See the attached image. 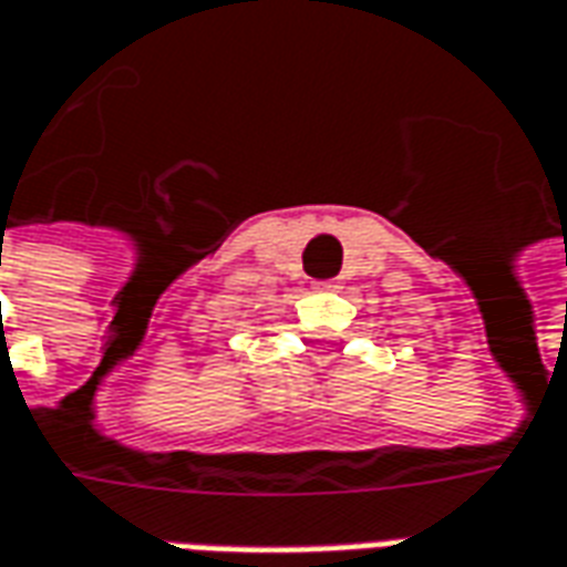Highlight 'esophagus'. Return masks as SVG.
Returning <instances> with one entry per match:
<instances>
[{
    "label": "esophagus",
    "instance_id": "esophagus-1",
    "mask_svg": "<svg viewBox=\"0 0 567 567\" xmlns=\"http://www.w3.org/2000/svg\"><path fill=\"white\" fill-rule=\"evenodd\" d=\"M316 288H322V291H338L340 285L338 282H319Z\"/></svg>",
    "mask_w": 567,
    "mask_h": 567
}]
</instances>
